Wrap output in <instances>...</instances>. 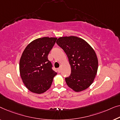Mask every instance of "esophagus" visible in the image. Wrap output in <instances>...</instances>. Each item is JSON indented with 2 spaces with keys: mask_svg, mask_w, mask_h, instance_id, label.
<instances>
[{
  "mask_svg": "<svg viewBox=\"0 0 120 120\" xmlns=\"http://www.w3.org/2000/svg\"><path fill=\"white\" fill-rule=\"evenodd\" d=\"M61 66H60V67H59V68L58 69V72H60V71H61Z\"/></svg>",
  "mask_w": 120,
  "mask_h": 120,
  "instance_id": "esophagus-1",
  "label": "esophagus"
}]
</instances>
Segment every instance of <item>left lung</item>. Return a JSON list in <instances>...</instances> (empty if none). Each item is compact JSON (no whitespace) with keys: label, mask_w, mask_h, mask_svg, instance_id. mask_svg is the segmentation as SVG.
<instances>
[{"label":"left lung","mask_w":120,"mask_h":120,"mask_svg":"<svg viewBox=\"0 0 120 120\" xmlns=\"http://www.w3.org/2000/svg\"><path fill=\"white\" fill-rule=\"evenodd\" d=\"M56 43L68 57L71 73L65 81L75 92H80L92 84L97 75L98 61L93 48L80 38L60 37Z\"/></svg>","instance_id":"obj_1"}]
</instances>
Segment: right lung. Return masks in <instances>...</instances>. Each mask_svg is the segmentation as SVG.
I'll list each match as a JSON object with an SVG mask.
<instances>
[{"mask_svg":"<svg viewBox=\"0 0 120 120\" xmlns=\"http://www.w3.org/2000/svg\"><path fill=\"white\" fill-rule=\"evenodd\" d=\"M56 39L49 37L37 38L28 44L22 54L20 75L26 87L33 93L41 94L48 90L57 75L48 59Z\"/></svg>","mask_w":120,"mask_h":120,"instance_id":"obj_1","label":"right lung"}]
</instances>
